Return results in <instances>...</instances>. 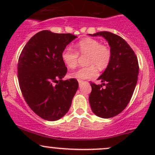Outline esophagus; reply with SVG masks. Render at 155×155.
I'll list each match as a JSON object with an SVG mask.
<instances>
[{"label": "esophagus", "instance_id": "esophagus-1", "mask_svg": "<svg viewBox=\"0 0 155 155\" xmlns=\"http://www.w3.org/2000/svg\"><path fill=\"white\" fill-rule=\"evenodd\" d=\"M78 82H79V86H81V84H84V81H81V80H79V81H78Z\"/></svg>", "mask_w": 155, "mask_h": 155}]
</instances>
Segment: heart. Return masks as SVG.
Segmentation results:
<instances>
[{"mask_svg":"<svg viewBox=\"0 0 155 155\" xmlns=\"http://www.w3.org/2000/svg\"><path fill=\"white\" fill-rule=\"evenodd\" d=\"M77 52L71 48L66 47L62 52V59L64 63L70 68L76 67L79 54L88 55L87 64L90 66L81 68L69 74L71 78L78 80H85L95 77L97 75V68L104 70L111 61V53L106 46L102 45L99 41L87 38L76 44Z\"/></svg>","mask_w":155,"mask_h":155,"instance_id":"b5f03b06","label":"heart"}]
</instances>
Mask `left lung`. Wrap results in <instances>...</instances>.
Masks as SVG:
<instances>
[{
    "label": "left lung",
    "instance_id": "8db88e82",
    "mask_svg": "<svg viewBox=\"0 0 155 155\" xmlns=\"http://www.w3.org/2000/svg\"><path fill=\"white\" fill-rule=\"evenodd\" d=\"M89 35L104 37L111 48V61L97 79L102 84L90 83L92 92L89 96L93 113L101 118H111L123 111L132 97L139 72L138 59L129 44L119 35L107 31Z\"/></svg>",
    "mask_w": 155,
    "mask_h": 155
}]
</instances>
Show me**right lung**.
I'll return each instance as SVG.
<instances>
[{
  "mask_svg": "<svg viewBox=\"0 0 155 155\" xmlns=\"http://www.w3.org/2000/svg\"><path fill=\"white\" fill-rule=\"evenodd\" d=\"M77 36L49 31L37 33L28 41L19 58L18 80L29 107L48 121L62 118L71 106L79 84L63 81L67 68L62 52Z\"/></svg>",
  "mask_w": 155,
  "mask_h": 155,
  "instance_id": "obj_1",
  "label": "right lung"
}]
</instances>
